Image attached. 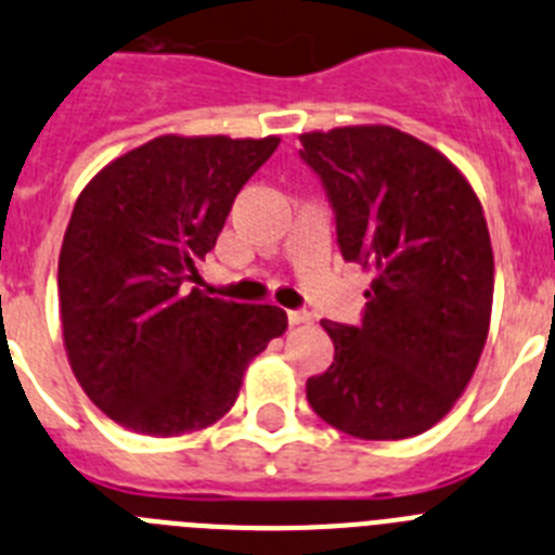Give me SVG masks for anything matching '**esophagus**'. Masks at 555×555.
I'll use <instances>...</instances> for the list:
<instances>
[{"label":"esophagus","instance_id":"34e87169","mask_svg":"<svg viewBox=\"0 0 555 555\" xmlns=\"http://www.w3.org/2000/svg\"><path fill=\"white\" fill-rule=\"evenodd\" d=\"M287 321H289V326H301V323L312 321V314H309L307 309H289Z\"/></svg>","mask_w":555,"mask_h":555}]
</instances>
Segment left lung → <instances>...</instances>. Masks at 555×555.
<instances>
[{"label": "left lung", "mask_w": 555, "mask_h": 555, "mask_svg": "<svg viewBox=\"0 0 555 555\" xmlns=\"http://www.w3.org/2000/svg\"><path fill=\"white\" fill-rule=\"evenodd\" d=\"M348 262L373 273L359 326L321 321L334 362L307 382L318 417L359 439H406L470 384L492 314L481 202L446 154L384 124L301 134Z\"/></svg>", "instance_id": "left-lung-1"}]
</instances>
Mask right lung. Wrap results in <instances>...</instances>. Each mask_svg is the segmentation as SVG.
Instances as JSON below:
<instances>
[{
	"label": "right lung",
	"instance_id": "obj_1",
	"mask_svg": "<svg viewBox=\"0 0 555 555\" xmlns=\"http://www.w3.org/2000/svg\"><path fill=\"white\" fill-rule=\"evenodd\" d=\"M279 138L159 134L121 154L74 204L57 289L68 362L109 421L149 437L212 426L287 314L193 287L234 196Z\"/></svg>",
	"mask_w": 555,
	"mask_h": 555
}]
</instances>
